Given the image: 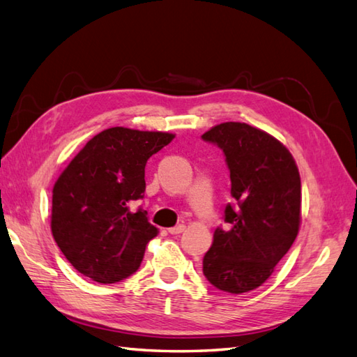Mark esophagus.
I'll return each mask as SVG.
<instances>
[{
  "label": "esophagus",
  "mask_w": 357,
  "mask_h": 357,
  "mask_svg": "<svg viewBox=\"0 0 357 357\" xmlns=\"http://www.w3.org/2000/svg\"><path fill=\"white\" fill-rule=\"evenodd\" d=\"M185 229H186L185 225H177V226H174V227H169L168 232H169L171 235H178V234H181V232H185Z\"/></svg>",
  "instance_id": "esophagus-1"
}]
</instances>
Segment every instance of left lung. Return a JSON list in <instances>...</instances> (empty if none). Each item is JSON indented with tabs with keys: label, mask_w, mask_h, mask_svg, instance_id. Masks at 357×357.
Returning a JSON list of instances; mask_svg holds the SVG:
<instances>
[{
	"label": "left lung",
	"mask_w": 357,
	"mask_h": 357,
	"mask_svg": "<svg viewBox=\"0 0 357 357\" xmlns=\"http://www.w3.org/2000/svg\"><path fill=\"white\" fill-rule=\"evenodd\" d=\"M231 172L232 203L203 258V273L227 293L250 291L272 275L295 241L301 220V178L289 149L248 123L226 122L204 132Z\"/></svg>",
	"instance_id": "8db88e82"
}]
</instances>
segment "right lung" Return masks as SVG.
I'll return each mask as SVG.
<instances>
[{
	"label": "right lung",
	"mask_w": 357,
	"mask_h": 357,
	"mask_svg": "<svg viewBox=\"0 0 357 357\" xmlns=\"http://www.w3.org/2000/svg\"><path fill=\"white\" fill-rule=\"evenodd\" d=\"M174 139L168 132L114 126L94 136L53 188L52 232L77 272L100 284L128 278L140 267L157 227L144 199L148 158Z\"/></svg>",
	"instance_id": "1"
}]
</instances>
